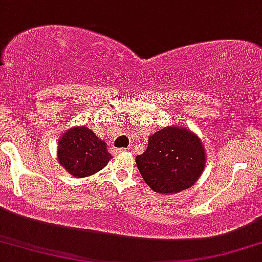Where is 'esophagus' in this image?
I'll use <instances>...</instances> for the list:
<instances>
[{"mask_svg": "<svg viewBox=\"0 0 262 262\" xmlns=\"http://www.w3.org/2000/svg\"><path fill=\"white\" fill-rule=\"evenodd\" d=\"M115 154H121V152H125L127 151V148L123 147V148H115Z\"/></svg>", "mask_w": 262, "mask_h": 262, "instance_id": "esophagus-1", "label": "esophagus"}]
</instances>
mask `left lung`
<instances>
[{"mask_svg":"<svg viewBox=\"0 0 262 262\" xmlns=\"http://www.w3.org/2000/svg\"><path fill=\"white\" fill-rule=\"evenodd\" d=\"M138 169L157 193H178L190 188L203 173L205 152L190 129L169 125L148 138L146 151L135 158Z\"/></svg>","mask_w":262,"mask_h":262,"instance_id":"obj_1","label":"left lung"}]
</instances>
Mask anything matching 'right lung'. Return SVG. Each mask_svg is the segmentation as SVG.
I'll return each mask as SVG.
<instances>
[{
	"instance_id": "obj_1",
	"label": "right lung",
	"mask_w": 262,
	"mask_h": 262,
	"mask_svg": "<svg viewBox=\"0 0 262 262\" xmlns=\"http://www.w3.org/2000/svg\"><path fill=\"white\" fill-rule=\"evenodd\" d=\"M58 161L75 178L101 170L111 160L106 144L88 127L70 128L58 142Z\"/></svg>"
}]
</instances>
